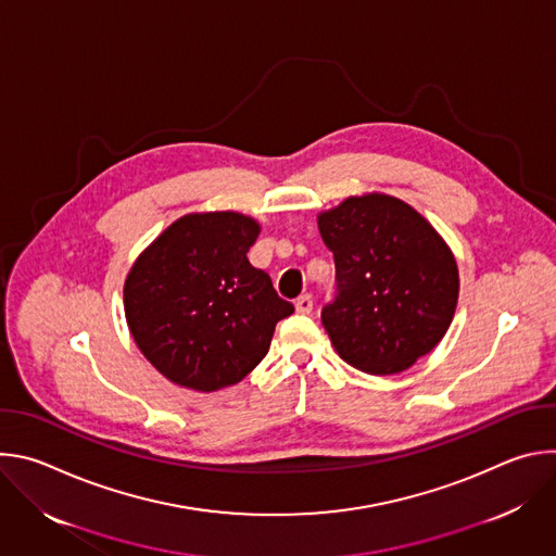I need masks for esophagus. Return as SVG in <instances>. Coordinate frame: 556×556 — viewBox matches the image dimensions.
<instances>
[{"label": "esophagus", "mask_w": 556, "mask_h": 556, "mask_svg": "<svg viewBox=\"0 0 556 556\" xmlns=\"http://www.w3.org/2000/svg\"><path fill=\"white\" fill-rule=\"evenodd\" d=\"M294 307L299 314H309L312 307H314V301H312V294H301L296 301H294Z\"/></svg>", "instance_id": "esophagus-1"}]
</instances>
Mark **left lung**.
I'll return each instance as SVG.
<instances>
[{"instance_id": "obj_1", "label": "left lung", "mask_w": 556, "mask_h": 556, "mask_svg": "<svg viewBox=\"0 0 556 556\" xmlns=\"http://www.w3.org/2000/svg\"><path fill=\"white\" fill-rule=\"evenodd\" d=\"M319 230L337 264L339 292L321 321L339 356L389 376L429 354L459 292L455 257L438 230L384 193L348 198L319 215Z\"/></svg>"}]
</instances>
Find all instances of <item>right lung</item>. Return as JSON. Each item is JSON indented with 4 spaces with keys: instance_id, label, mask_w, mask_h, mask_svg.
Wrapping results in <instances>:
<instances>
[{
    "instance_id": "right-lung-1",
    "label": "right lung",
    "mask_w": 556,
    "mask_h": 556,
    "mask_svg": "<svg viewBox=\"0 0 556 556\" xmlns=\"http://www.w3.org/2000/svg\"><path fill=\"white\" fill-rule=\"evenodd\" d=\"M257 235L260 224L242 213H189L131 266L129 332L172 382L195 391L240 382L268 354L275 326L294 312L247 257Z\"/></svg>"
}]
</instances>
